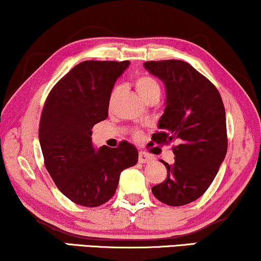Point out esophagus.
Listing matches in <instances>:
<instances>
[{"label": "esophagus", "instance_id": "1", "mask_svg": "<svg viewBox=\"0 0 261 261\" xmlns=\"http://www.w3.org/2000/svg\"><path fill=\"white\" fill-rule=\"evenodd\" d=\"M152 160H153V156L149 155V154H147L145 152L139 153V161L141 162V164H147V162H150Z\"/></svg>", "mask_w": 261, "mask_h": 261}]
</instances>
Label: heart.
Returning a JSON list of instances; mask_svg holds the SVG:
<instances>
[{"instance_id":"heart-1","label":"heart","mask_w":261,"mask_h":261,"mask_svg":"<svg viewBox=\"0 0 261 261\" xmlns=\"http://www.w3.org/2000/svg\"><path fill=\"white\" fill-rule=\"evenodd\" d=\"M135 87H137L139 95L142 99H145V97L153 93H160V87H159L158 82L153 77L148 76V75H141V76H139L137 81H135ZM116 95H118V89L115 88L113 89L111 96H109V105L111 106L114 102Z\"/></svg>"}]
</instances>
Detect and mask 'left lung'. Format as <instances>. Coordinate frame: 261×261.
Instances as JSON below:
<instances>
[{"instance_id": "left-lung-1", "label": "left lung", "mask_w": 261, "mask_h": 261, "mask_svg": "<svg viewBox=\"0 0 261 261\" xmlns=\"http://www.w3.org/2000/svg\"><path fill=\"white\" fill-rule=\"evenodd\" d=\"M145 69L164 82L165 111L155 141H176L174 164L161 161L167 179L152 187L159 201L187 205L213 182L227 152L225 107L218 89L187 62L148 61Z\"/></svg>"}]
</instances>
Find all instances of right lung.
<instances>
[{"instance_id": "right-lung-1", "label": "right lung", "mask_w": 261, "mask_h": 261, "mask_svg": "<svg viewBox=\"0 0 261 261\" xmlns=\"http://www.w3.org/2000/svg\"><path fill=\"white\" fill-rule=\"evenodd\" d=\"M129 61H84L49 93L40 120L44 165L59 191L86 207L107 202L123 169L137 165L138 149L126 141L116 148L92 142L94 124L107 119L109 96Z\"/></svg>"}]
</instances>
